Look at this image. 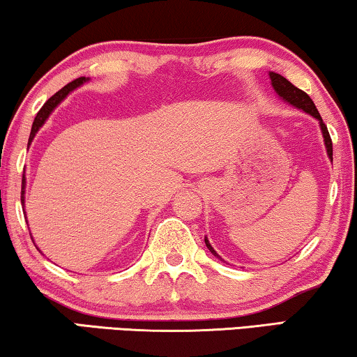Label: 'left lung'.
<instances>
[{"mask_svg": "<svg viewBox=\"0 0 357 357\" xmlns=\"http://www.w3.org/2000/svg\"><path fill=\"white\" fill-rule=\"evenodd\" d=\"M268 76H270V80H272L273 90H275V92H277V95H278L281 100H283V102H286L288 105H291V107L298 108V109H301V112L307 113L312 118L317 119L320 130H322V137H324L325 149H327V155H328L330 162H333V145H331V139H330L328 129L324 124L322 116H320V113L317 112V108H315L312 98H310L305 92H303V90H301V89L294 87V85L291 84L288 79H284L283 76H281V74L270 71ZM205 245H207V249L215 255V257L222 260V262H225V260L217 254V250L212 248V244H210V241L207 239V236H205Z\"/></svg>", "mask_w": 357, "mask_h": 357, "instance_id": "1", "label": "left lung"}]
</instances>
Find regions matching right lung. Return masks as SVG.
<instances>
[{
  "mask_svg": "<svg viewBox=\"0 0 357 357\" xmlns=\"http://www.w3.org/2000/svg\"><path fill=\"white\" fill-rule=\"evenodd\" d=\"M87 77H79V79H76V80H73V82H69L68 85H64V87L59 90V92H56L53 95V97H50L48 98V102L43 105L42 107V109H40V112L37 113V116H35V119H33V124H32V130H30V137H29V147H30V144H32V140L35 139V135H37V132L40 130V128L43 126L45 123H47V119L50 118V114H52L54 109H56V107L59 103L63 102L64 98L68 97L69 93L71 92H74V90L76 89H79L80 85H84L85 82H87ZM21 202H22V210L24 212H26V207H24V205H26V174H24L22 176V194H21ZM27 217V215H26ZM27 222V220H26ZM32 241H33V238H32ZM35 244V243H33ZM35 248H37V245H35ZM38 249V248H37ZM40 250V249H38Z\"/></svg>",
  "mask_w": 357,
  "mask_h": 357,
  "instance_id": "add662e5",
  "label": "right lung"
}]
</instances>
